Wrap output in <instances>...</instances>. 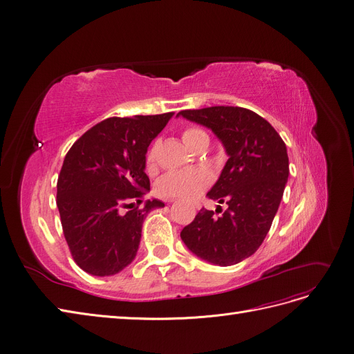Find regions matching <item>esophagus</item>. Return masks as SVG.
<instances>
[{"instance_id":"34e87169","label":"esophagus","mask_w":354,"mask_h":354,"mask_svg":"<svg viewBox=\"0 0 354 354\" xmlns=\"http://www.w3.org/2000/svg\"><path fill=\"white\" fill-rule=\"evenodd\" d=\"M178 199L176 198H169V199H166V202H169V203H172V202H176Z\"/></svg>"}]
</instances>
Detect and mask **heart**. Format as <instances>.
<instances>
[{"label":"heart","instance_id":"1","mask_svg":"<svg viewBox=\"0 0 354 354\" xmlns=\"http://www.w3.org/2000/svg\"><path fill=\"white\" fill-rule=\"evenodd\" d=\"M208 136L203 130L191 127L183 132L182 138L185 145L191 147L199 138ZM156 158V145L149 149L146 153V166L152 167ZM211 182V175L205 169H192V171H179L169 172L162 176L156 183V194L163 198H182L191 199L205 189Z\"/></svg>","mask_w":354,"mask_h":354}]
</instances>
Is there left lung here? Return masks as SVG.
<instances>
[{
    "label": "left lung",
    "mask_w": 354,
    "mask_h": 354,
    "mask_svg": "<svg viewBox=\"0 0 354 354\" xmlns=\"http://www.w3.org/2000/svg\"><path fill=\"white\" fill-rule=\"evenodd\" d=\"M179 116L212 130L228 156L207 194L228 209L216 216L202 208L180 238L203 261L238 264L263 244L280 207L290 175L286 143L266 119L244 107L182 110Z\"/></svg>",
    "instance_id": "left-lung-1"
}]
</instances>
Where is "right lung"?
Listing matches in <instances>:
<instances>
[{
  "mask_svg": "<svg viewBox=\"0 0 354 354\" xmlns=\"http://www.w3.org/2000/svg\"><path fill=\"white\" fill-rule=\"evenodd\" d=\"M175 113L110 118L76 142L64 158L57 180V208L63 232L77 266L96 277L115 275L133 261L142 225L159 199L151 189L146 153ZM123 207H130L126 213Z\"/></svg>",
  "mask_w": 354,
  "mask_h": 354,
  "instance_id": "obj_1",
  "label": "right lung"
}]
</instances>
